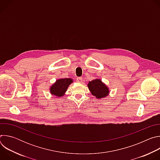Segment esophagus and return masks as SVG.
<instances>
[{
  "label": "esophagus",
  "instance_id": "esophagus-1",
  "mask_svg": "<svg viewBox=\"0 0 160 160\" xmlns=\"http://www.w3.org/2000/svg\"><path fill=\"white\" fill-rule=\"evenodd\" d=\"M83 81V78L82 77H77V82L79 83H82Z\"/></svg>",
  "mask_w": 160,
  "mask_h": 160
}]
</instances>
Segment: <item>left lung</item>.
I'll use <instances>...</instances> for the list:
<instances>
[{
	"instance_id": "obj_1",
	"label": "left lung",
	"mask_w": 160,
	"mask_h": 160,
	"mask_svg": "<svg viewBox=\"0 0 160 160\" xmlns=\"http://www.w3.org/2000/svg\"><path fill=\"white\" fill-rule=\"evenodd\" d=\"M88 87L92 94L98 99L106 97L109 92L108 88L100 79H96L90 82Z\"/></svg>"
}]
</instances>
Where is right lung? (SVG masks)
I'll list each match as a JSON object with an SVG mask.
<instances>
[{
  "label": "right lung",
  "mask_w": 160,
  "mask_h": 160,
  "mask_svg": "<svg viewBox=\"0 0 160 160\" xmlns=\"http://www.w3.org/2000/svg\"><path fill=\"white\" fill-rule=\"evenodd\" d=\"M73 82L71 78H62L58 80L51 87V93L58 97L62 96L66 91L68 86Z\"/></svg>",
  "instance_id": "add662e5"
}]
</instances>
